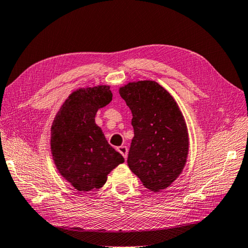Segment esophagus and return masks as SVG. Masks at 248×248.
<instances>
[{"label": "esophagus", "mask_w": 248, "mask_h": 248, "mask_svg": "<svg viewBox=\"0 0 248 248\" xmlns=\"http://www.w3.org/2000/svg\"><path fill=\"white\" fill-rule=\"evenodd\" d=\"M117 150L121 155H123L124 159H127V157H128V147L127 146H124V145H123V146H119L117 148Z\"/></svg>", "instance_id": "34e87169"}]
</instances>
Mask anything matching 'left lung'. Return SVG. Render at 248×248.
<instances>
[{"mask_svg": "<svg viewBox=\"0 0 248 248\" xmlns=\"http://www.w3.org/2000/svg\"><path fill=\"white\" fill-rule=\"evenodd\" d=\"M119 94L132 111L134 137L128 166L147 189L168 188L185 167L189 137L175 100L154 80L129 82Z\"/></svg>", "mask_w": 248, "mask_h": 248, "instance_id": "8db88e82", "label": "left lung"}]
</instances>
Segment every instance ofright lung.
Returning a JSON list of instances; mask_svg holds the SVG:
<instances>
[{
    "instance_id": "1",
    "label": "right lung",
    "mask_w": 248,
    "mask_h": 248,
    "mask_svg": "<svg viewBox=\"0 0 248 248\" xmlns=\"http://www.w3.org/2000/svg\"><path fill=\"white\" fill-rule=\"evenodd\" d=\"M113 98L109 86L79 88L69 95L51 125L50 148L58 171L78 191L103 187L124 157L95 124L99 108Z\"/></svg>"
}]
</instances>
